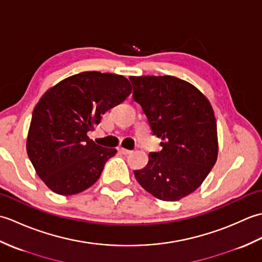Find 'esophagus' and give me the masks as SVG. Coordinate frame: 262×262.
I'll return each instance as SVG.
<instances>
[{"label": "esophagus", "instance_id": "1", "mask_svg": "<svg viewBox=\"0 0 262 262\" xmlns=\"http://www.w3.org/2000/svg\"><path fill=\"white\" fill-rule=\"evenodd\" d=\"M118 151H119L121 154H124V155H128V154H130V153L133 152V151H130V149H126V148H124V147H119Z\"/></svg>", "mask_w": 262, "mask_h": 262}]
</instances>
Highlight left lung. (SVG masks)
<instances>
[{
    "label": "left lung",
    "mask_w": 262,
    "mask_h": 262,
    "mask_svg": "<svg viewBox=\"0 0 262 262\" xmlns=\"http://www.w3.org/2000/svg\"><path fill=\"white\" fill-rule=\"evenodd\" d=\"M133 99L146 115L162 149L135 170L138 183L165 202L193 192L213 168L219 144L214 111L197 88L174 76H130Z\"/></svg>",
    "instance_id": "left-lung-1"
}]
</instances>
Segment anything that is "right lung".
<instances>
[{
	"mask_svg": "<svg viewBox=\"0 0 262 262\" xmlns=\"http://www.w3.org/2000/svg\"><path fill=\"white\" fill-rule=\"evenodd\" d=\"M130 92L126 77L93 71L72 75L43 94L33 109L27 153L49 189L71 196L99 179L117 149L97 145L88 133Z\"/></svg>",
	"mask_w": 262,
	"mask_h": 262,
	"instance_id": "1",
	"label": "right lung"
}]
</instances>
